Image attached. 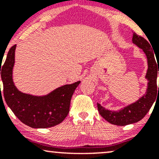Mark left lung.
Wrapping results in <instances>:
<instances>
[{"mask_svg": "<svg viewBox=\"0 0 159 159\" xmlns=\"http://www.w3.org/2000/svg\"><path fill=\"white\" fill-rule=\"evenodd\" d=\"M132 43L143 51L147 58L148 69L146 78L148 81L146 93L135 102L129 105L118 111H113L105 109L100 104L97 103L98 111L100 115L111 124L116 125H126L137 123L145 116L156 99L159 93V85H157V75L159 74V63L155 59V54L152 47L147 40L142 36L133 33ZM159 72H157V69ZM159 90H157V88Z\"/></svg>", "mask_w": 159, "mask_h": 159, "instance_id": "1", "label": "left lung"}]
</instances>
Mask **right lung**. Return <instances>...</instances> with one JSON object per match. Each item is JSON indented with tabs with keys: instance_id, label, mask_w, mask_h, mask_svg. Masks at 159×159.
<instances>
[{
	"instance_id": "add662e5",
	"label": "right lung",
	"mask_w": 159,
	"mask_h": 159,
	"mask_svg": "<svg viewBox=\"0 0 159 159\" xmlns=\"http://www.w3.org/2000/svg\"><path fill=\"white\" fill-rule=\"evenodd\" d=\"M16 48V45L10 49L6 61L0 66L7 105L20 121L31 128L45 129L58 125L68 115L71 98L81 81L62 86L45 96L21 93L16 88L12 79Z\"/></svg>"
}]
</instances>
